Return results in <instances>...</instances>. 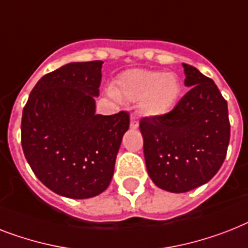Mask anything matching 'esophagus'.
<instances>
[{
  "mask_svg": "<svg viewBox=\"0 0 248 248\" xmlns=\"http://www.w3.org/2000/svg\"><path fill=\"white\" fill-rule=\"evenodd\" d=\"M130 127L131 128H138L139 127V122H138V120H136V117H135V116H131V118H130Z\"/></svg>",
  "mask_w": 248,
  "mask_h": 248,
  "instance_id": "34e87169",
  "label": "esophagus"
}]
</instances>
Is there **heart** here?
Here are the masks:
<instances>
[{"label":"heart","instance_id":"b5f03b06","mask_svg":"<svg viewBox=\"0 0 248 248\" xmlns=\"http://www.w3.org/2000/svg\"><path fill=\"white\" fill-rule=\"evenodd\" d=\"M182 85L173 72L155 70H128L116 78L112 95L139 102L142 114L149 117L164 116L180 99Z\"/></svg>","mask_w":248,"mask_h":248}]
</instances>
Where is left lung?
I'll return each mask as SVG.
<instances>
[{
	"mask_svg": "<svg viewBox=\"0 0 248 248\" xmlns=\"http://www.w3.org/2000/svg\"><path fill=\"white\" fill-rule=\"evenodd\" d=\"M182 65L190 90L167 114L140 121L149 176L159 188L176 194L217 174L231 138L228 106L218 86L194 66Z\"/></svg>",
	"mask_w": 248,
	"mask_h": 248,
	"instance_id": "1",
	"label": "left lung"
}]
</instances>
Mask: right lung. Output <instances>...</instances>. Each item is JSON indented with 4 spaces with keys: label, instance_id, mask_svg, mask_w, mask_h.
I'll list each match as a JSON object with an SVG mask.
<instances>
[{
    "label": "right lung",
    "instance_id": "obj_1",
    "mask_svg": "<svg viewBox=\"0 0 248 248\" xmlns=\"http://www.w3.org/2000/svg\"><path fill=\"white\" fill-rule=\"evenodd\" d=\"M102 61L72 62L34 86L21 118V145L30 168L56 194L89 199L102 194L130 114H95Z\"/></svg>",
    "mask_w": 248,
    "mask_h": 248
}]
</instances>
